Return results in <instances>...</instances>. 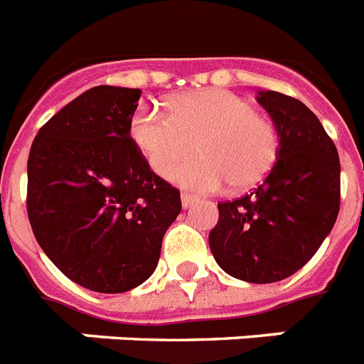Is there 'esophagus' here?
Instances as JSON below:
<instances>
[{
    "instance_id": "obj_1",
    "label": "esophagus",
    "mask_w": 364,
    "mask_h": 364,
    "mask_svg": "<svg viewBox=\"0 0 364 364\" xmlns=\"http://www.w3.org/2000/svg\"><path fill=\"white\" fill-rule=\"evenodd\" d=\"M195 200H197V197H195V195L182 193V206H184V208H189V206H191Z\"/></svg>"
}]
</instances>
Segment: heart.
I'll use <instances>...</instances> for the list:
<instances>
[{"label":"heart","instance_id":"b5f03b06","mask_svg":"<svg viewBox=\"0 0 364 364\" xmlns=\"http://www.w3.org/2000/svg\"><path fill=\"white\" fill-rule=\"evenodd\" d=\"M132 139L156 175L167 176L197 143L200 158L175 171L180 186L197 191L257 188L275 167L277 128L242 96L225 89L184 92L169 104V117L141 106L130 122Z\"/></svg>","mask_w":364,"mask_h":364}]
</instances>
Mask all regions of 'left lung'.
I'll use <instances>...</instances> for the list:
<instances>
[{"label":"left lung","instance_id":"1","mask_svg":"<svg viewBox=\"0 0 364 364\" xmlns=\"http://www.w3.org/2000/svg\"><path fill=\"white\" fill-rule=\"evenodd\" d=\"M279 134V156L262 184L218 203L210 249L219 268L247 283L290 277L314 257L341 208V161L322 122L303 102L260 91Z\"/></svg>","mask_w":364,"mask_h":364}]
</instances>
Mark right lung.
Masks as SVG:
<instances>
[{
    "label": "right lung",
    "mask_w": 364,
    "mask_h": 364,
    "mask_svg": "<svg viewBox=\"0 0 364 364\" xmlns=\"http://www.w3.org/2000/svg\"><path fill=\"white\" fill-rule=\"evenodd\" d=\"M139 89L98 85L42 126L27 160V215L70 281L121 294L154 273L180 191L130 137Z\"/></svg>",
    "instance_id": "1"
}]
</instances>
